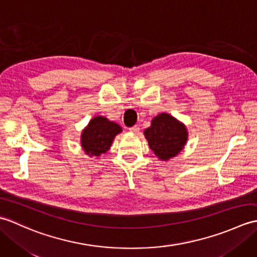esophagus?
Wrapping results in <instances>:
<instances>
[{"label": "esophagus", "instance_id": "1", "mask_svg": "<svg viewBox=\"0 0 257 257\" xmlns=\"http://www.w3.org/2000/svg\"><path fill=\"white\" fill-rule=\"evenodd\" d=\"M129 132H130V133H133V134H138V133L140 132L139 125H134V127L129 128Z\"/></svg>", "mask_w": 257, "mask_h": 257}]
</instances>
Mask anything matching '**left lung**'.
<instances>
[{
  "instance_id": "left-lung-1",
  "label": "left lung",
  "mask_w": 257,
  "mask_h": 257,
  "mask_svg": "<svg viewBox=\"0 0 257 257\" xmlns=\"http://www.w3.org/2000/svg\"><path fill=\"white\" fill-rule=\"evenodd\" d=\"M150 149L160 160L168 161L176 157L188 140V130L171 114L162 112L151 121V125L145 130Z\"/></svg>"
}]
</instances>
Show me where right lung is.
I'll return each mask as SVG.
<instances>
[{
	"instance_id": "obj_1",
	"label": "right lung",
	"mask_w": 257,
	"mask_h": 257,
	"mask_svg": "<svg viewBox=\"0 0 257 257\" xmlns=\"http://www.w3.org/2000/svg\"><path fill=\"white\" fill-rule=\"evenodd\" d=\"M121 127L102 116L92 118L83 130L80 137L81 147L86 155L99 157L110 148L113 138L121 133Z\"/></svg>"
}]
</instances>
